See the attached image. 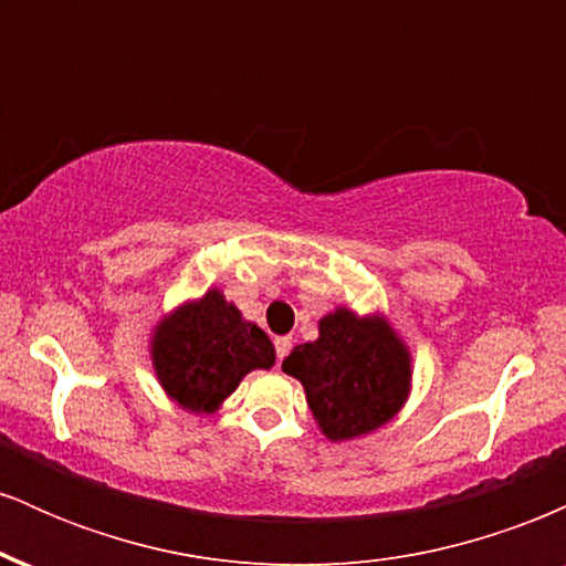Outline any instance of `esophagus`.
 <instances>
[{
    "mask_svg": "<svg viewBox=\"0 0 566 566\" xmlns=\"http://www.w3.org/2000/svg\"><path fill=\"white\" fill-rule=\"evenodd\" d=\"M274 346H276V359L282 361L284 356L290 354V348H292V337H290V335H282V337H276V340H274Z\"/></svg>",
    "mask_w": 566,
    "mask_h": 566,
    "instance_id": "34e87169",
    "label": "esophagus"
}]
</instances>
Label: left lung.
<instances>
[{
  "label": "left lung",
  "mask_w": 566,
  "mask_h": 566,
  "mask_svg": "<svg viewBox=\"0 0 566 566\" xmlns=\"http://www.w3.org/2000/svg\"><path fill=\"white\" fill-rule=\"evenodd\" d=\"M409 350L382 316L335 308L319 322V337L301 343L282 369L303 382L305 401L329 441H348L405 407L412 382Z\"/></svg>",
  "instance_id": "obj_1"
}]
</instances>
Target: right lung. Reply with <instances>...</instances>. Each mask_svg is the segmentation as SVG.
Masks as SVG:
<instances>
[{
	"instance_id": "add662e5",
	"label": "right lung",
	"mask_w": 566,
	"mask_h": 566,
	"mask_svg": "<svg viewBox=\"0 0 566 566\" xmlns=\"http://www.w3.org/2000/svg\"><path fill=\"white\" fill-rule=\"evenodd\" d=\"M274 343L220 290L184 303L157 324L151 337L154 373L172 401L188 412H216L252 369H271Z\"/></svg>"
}]
</instances>
